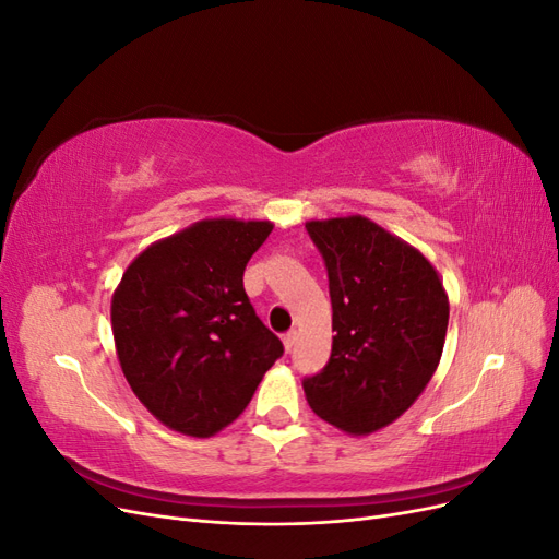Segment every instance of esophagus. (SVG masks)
Segmentation results:
<instances>
[{
    "mask_svg": "<svg viewBox=\"0 0 559 559\" xmlns=\"http://www.w3.org/2000/svg\"><path fill=\"white\" fill-rule=\"evenodd\" d=\"M296 337H298V333L296 331H289V333H284V347H286V352H292L294 349V345H296Z\"/></svg>",
    "mask_w": 559,
    "mask_h": 559,
    "instance_id": "obj_1",
    "label": "esophagus"
}]
</instances>
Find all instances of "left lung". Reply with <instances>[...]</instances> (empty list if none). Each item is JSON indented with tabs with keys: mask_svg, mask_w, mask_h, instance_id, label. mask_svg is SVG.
Returning a JSON list of instances; mask_svg holds the SVG:
<instances>
[{
	"mask_svg": "<svg viewBox=\"0 0 559 559\" xmlns=\"http://www.w3.org/2000/svg\"><path fill=\"white\" fill-rule=\"evenodd\" d=\"M333 306L329 364L302 380L310 408L354 436L392 425L441 361L450 302L436 267L366 216L306 224Z\"/></svg>",
	"mask_w": 559,
	"mask_h": 559,
	"instance_id": "8db88e82",
	"label": "left lung"
}]
</instances>
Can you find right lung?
Returning a JSON list of instances; mask_svg holds the SVG:
<instances>
[{
  "label": "right lung",
  "instance_id": "obj_1",
  "mask_svg": "<svg viewBox=\"0 0 559 559\" xmlns=\"http://www.w3.org/2000/svg\"><path fill=\"white\" fill-rule=\"evenodd\" d=\"M270 230V222L205 218L146 247L116 286L118 361L165 427L195 438L222 431L284 354L242 284Z\"/></svg>",
  "mask_w": 559,
  "mask_h": 559
}]
</instances>
